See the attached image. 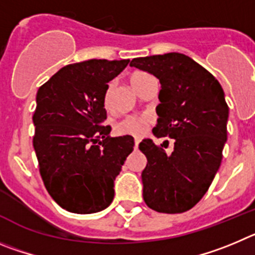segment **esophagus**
I'll list each match as a JSON object with an SVG mask.
<instances>
[{
  "instance_id": "obj_1",
  "label": "esophagus",
  "mask_w": 255,
  "mask_h": 255,
  "mask_svg": "<svg viewBox=\"0 0 255 255\" xmlns=\"http://www.w3.org/2000/svg\"><path fill=\"white\" fill-rule=\"evenodd\" d=\"M138 143H139V139L138 138L134 139V148H136V150L138 148Z\"/></svg>"
}]
</instances>
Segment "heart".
<instances>
[{"label": "heart", "mask_w": 255, "mask_h": 255, "mask_svg": "<svg viewBox=\"0 0 255 255\" xmlns=\"http://www.w3.org/2000/svg\"><path fill=\"white\" fill-rule=\"evenodd\" d=\"M150 75L144 72H134L130 76L129 81L132 88L136 90L139 82L148 77ZM105 104H108V94L105 95ZM148 123V118L144 116H129L122 119L118 125L116 126V132L121 134H132V136H141L146 130V126Z\"/></svg>", "instance_id": "1"}]
</instances>
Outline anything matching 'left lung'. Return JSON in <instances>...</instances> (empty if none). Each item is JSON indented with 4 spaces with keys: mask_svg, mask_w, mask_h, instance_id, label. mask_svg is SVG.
Instances as JSON below:
<instances>
[{
    "mask_svg": "<svg viewBox=\"0 0 255 255\" xmlns=\"http://www.w3.org/2000/svg\"><path fill=\"white\" fill-rule=\"evenodd\" d=\"M129 66L159 79V118L152 132L174 139L171 153L150 138L139 143L147 157L141 175L143 199L157 212H185L205 196L221 165L229 119L224 90L213 75L182 53L139 57Z\"/></svg>",
    "mask_w": 255,
    "mask_h": 255,
    "instance_id": "1",
    "label": "left lung"
}]
</instances>
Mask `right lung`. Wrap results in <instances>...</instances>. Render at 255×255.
Returning <instances> with one entry per match:
<instances>
[{
  "mask_svg": "<svg viewBox=\"0 0 255 255\" xmlns=\"http://www.w3.org/2000/svg\"><path fill=\"white\" fill-rule=\"evenodd\" d=\"M129 59L65 66L36 93L33 146L50 197L63 210L95 213L114 198V180L133 151L132 136L111 137L105 94Z\"/></svg>",
  "mask_w": 255,
  "mask_h": 255,
  "instance_id": "add662e5",
  "label": "right lung"
}]
</instances>
